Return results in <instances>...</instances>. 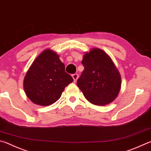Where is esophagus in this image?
Wrapping results in <instances>:
<instances>
[{"instance_id":"obj_1","label":"esophagus","mask_w":151,"mask_h":151,"mask_svg":"<svg viewBox=\"0 0 151 151\" xmlns=\"http://www.w3.org/2000/svg\"><path fill=\"white\" fill-rule=\"evenodd\" d=\"M72 77H73V78L74 82H76V81H77V79H78V74H74V75H72Z\"/></svg>"}]
</instances>
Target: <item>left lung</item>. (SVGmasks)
<instances>
[{"label": "left lung", "mask_w": 151, "mask_h": 151, "mask_svg": "<svg viewBox=\"0 0 151 151\" xmlns=\"http://www.w3.org/2000/svg\"><path fill=\"white\" fill-rule=\"evenodd\" d=\"M82 64L84 70L77 86L86 99L96 106L114 102L122 86L121 75L108 54L100 48L85 52Z\"/></svg>", "instance_id": "1"}]
</instances>
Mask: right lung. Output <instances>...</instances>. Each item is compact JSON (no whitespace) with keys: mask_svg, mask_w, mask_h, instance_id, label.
I'll return each instance as SVG.
<instances>
[{"mask_svg":"<svg viewBox=\"0 0 151 151\" xmlns=\"http://www.w3.org/2000/svg\"><path fill=\"white\" fill-rule=\"evenodd\" d=\"M73 81L65 70L59 55L50 49L40 53L33 61L24 78V89L32 102L47 106L56 102L65 88Z\"/></svg>","mask_w":151,"mask_h":151,"instance_id":"right-lung-1","label":"right lung"}]
</instances>
